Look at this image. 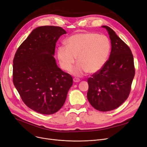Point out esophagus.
Masks as SVG:
<instances>
[{
	"mask_svg": "<svg viewBox=\"0 0 147 147\" xmlns=\"http://www.w3.org/2000/svg\"><path fill=\"white\" fill-rule=\"evenodd\" d=\"M73 81L74 82H79L80 81V80L79 79V78H74L73 79Z\"/></svg>",
	"mask_w": 147,
	"mask_h": 147,
	"instance_id": "1",
	"label": "esophagus"
}]
</instances>
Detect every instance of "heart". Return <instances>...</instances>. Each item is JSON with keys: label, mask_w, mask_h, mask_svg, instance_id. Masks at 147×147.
I'll return each instance as SVG.
<instances>
[{"label": "heart", "mask_w": 147, "mask_h": 147, "mask_svg": "<svg viewBox=\"0 0 147 147\" xmlns=\"http://www.w3.org/2000/svg\"><path fill=\"white\" fill-rule=\"evenodd\" d=\"M67 45L57 48V54L62 69L70 71L74 64L79 62L72 73L80 76L86 73H95L106 63L111 51L108 37L95 32L78 33L69 37ZM78 58H77V56Z\"/></svg>", "instance_id": "obj_1"}]
</instances>
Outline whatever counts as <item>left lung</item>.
<instances>
[{"label":"left lung","mask_w":147,"mask_h":147,"mask_svg":"<svg viewBox=\"0 0 147 147\" xmlns=\"http://www.w3.org/2000/svg\"><path fill=\"white\" fill-rule=\"evenodd\" d=\"M102 27L109 34L111 51L104 66L88 79L87 98L97 110L108 111L118 108L127 99L135 68L129 47L109 26Z\"/></svg>","instance_id":"left-lung-1"}]
</instances>
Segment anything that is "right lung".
<instances>
[{
  "mask_svg": "<svg viewBox=\"0 0 147 147\" xmlns=\"http://www.w3.org/2000/svg\"><path fill=\"white\" fill-rule=\"evenodd\" d=\"M62 28L43 26L33 30L13 59V81L22 100L31 110L52 115L63 105L73 78L59 68L54 57Z\"/></svg>",
  "mask_w": 147,
  "mask_h": 147,
  "instance_id": "right-lung-1",
  "label": "right lung"
}]
</instances>
